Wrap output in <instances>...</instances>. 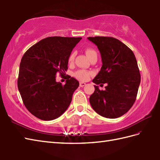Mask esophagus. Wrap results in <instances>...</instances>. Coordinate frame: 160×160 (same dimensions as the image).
I'll list each match as a JSON object with an SVG mask.
<instances>
[{
    "label": "esophagus",
    "mask_w": 160,
    "mask_h": 160,
    "mask_svg": "<svg viewBox=\"0 0 160 160\" xmlns=\"http://www.w3.org/2000/svg\"><path fill=\"white\" fill-rule=\"evenodd\" d=\"M86 83H84V82H80V83H79V86H80V87H81V88L84 87L85 86H86Z\"/></svg>",
    "instance_id": "obj_1"
}]
</instances>
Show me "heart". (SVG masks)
Here are the masks:
<instances>
[{
	"label": "heart",
	"instance_id": "1",
	"mask_svg": "<svg viewBox=\"0 0 160 160\" xmlns=\"http://www.w3.org/2000/svg\"><path fill=\"white\" fill-rule=\"evenodd\" d=\"M93 52H95V51L91 48H87L86 50V54L88 58H89L90 55L92 54ZM74 56H75V53L74 52L71 53L68 59L69 62H73V60L74 59ZM74 75L76 78H77L78 79H79L81 81H87L92 75V72L85 70H79L74 72Z\"/></svg>",
	"mask_w": 160,
	"mask_h": 160
}]
</instances>
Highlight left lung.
Listing matches in <instances>:
<instances>
[{
	"label": "left lung",
	"instance_id": "8db88e82",
	"mask_svg": "<svg viewBox=\"0 0 160 160\" xmlns=\"http://www.w3.org/2000/svg\"><path fill=\"white\" fill-rule=\"evenodd\" d=\"M88 39L97 46L102 63L92 82L108 84L105 90L94 86V93L90 97V105L99 115L118 118L129 111L136 99L141 77L136 57L118 39L102 36Z\"/></svg>",
	"mask_w": 160,
	"mask_h": 160
}]
</instances>
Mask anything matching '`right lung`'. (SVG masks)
I'll list each match as a JSON object with an SVG mask.
<instances>
[{
  "mask_svg": "<svg viewBox=\"0 0 160 160\" xmlns=\"http://www.w3.org/2000/svg\"><path fill=\"white\" fill-rule=\"evenodd\" d=\"M82 38L48 37L32 46L20 64L18 88L23 103L38 118L52 120L68 109L79 83L69 77L66 84L56 81L68 69L72 49Z\"/></svg>",
  "mask_w": 160,
  "mask_h": 160,
  "instance_id": "obj_1",
  "label": "right lung"
}]
</instances>
